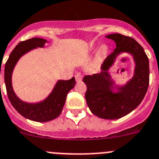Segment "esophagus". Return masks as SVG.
Returning <instances> with one entry per match:
<instances>
[{
    "label": "esophagus",
    "mask_w": 159,
    "mask_h": 159,
    "mask_svg": "<svg viewBox=\"0 0 159 159\" xmlns=\"http://www.w3.org/2000/svg\"><path fill=\"white\" fill-rule=\"evenodd\" d=\"M75 80H76L77 82H79V81H81V80H82V76L80 75H77L76 76H75Z\"/></svg>",
    "instance_id": "obj_1"
}]
</instances>
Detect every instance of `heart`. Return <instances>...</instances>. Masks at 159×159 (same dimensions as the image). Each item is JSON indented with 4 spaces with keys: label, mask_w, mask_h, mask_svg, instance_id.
Masks as SVG:
<instances>
[{
    "label": "heart",
    "mask_w": 159,
    "mask_h": 159,
    "mask_svg": "<svg viewBox=\"0 0 159 159\" xmlns=\"http://www.w3.org/2000/svg\"><path fill=\"white\" fill-rule=\"evenodd\" d=\"M92 49H94V47H92ZM108 52H109V47L106 44H102L98 48V53H97V57L98 58L103 57H105L107 54Z\"/></svg>",
    "instance_id": "heart-1"
}]
</instances>
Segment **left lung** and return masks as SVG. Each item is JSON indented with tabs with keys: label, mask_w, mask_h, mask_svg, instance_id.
Here are the masks:
<instances>
[{
	"label": "left lung",
	"mask_w": 159,
	"mask_h": 159,
	"mask_svg": "<svg viewBox=\"0 0 159 159\" xmlns=\"http://www.w3.org/2000/svg\"><path fill=\"white\" fill-rule=\"evenodd\" d=\"M116 43V49L103 61L101 72L86 75L85 99L91 112L106 120H116L127 115L142 102L149 84V61L143 47L131 37L119 33L106 35ZM127 52L135 62L133 77L123 86H117L108 70L117 57Z\"/></svg>",
	"instance_id": "left-lung-1"
}]
</instances>
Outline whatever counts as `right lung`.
Instances as JSON below:
<instances>
[{
	"instance_id": "1",
	"label": "right lung",
	"mask_w": 159,
	"mask_h": 159,
	"mask_svg": "<svg viewBox=\"0 0 159 159\" xmlns=\"http://www.w3.org/2000/svg\"><path fill=\"white\" fill-rule=\"evenodd\" d=\"M48 41L41 38H32L19 43L9 56L4 67V81L7 96L13 107L22 116L35 122H47L60 116L65 104L67 95L75 85V78L58 80L52 92L45 99L30 103L20 99L12 87V73L20 58L35 49L44 48Z\"/></svg>"
}]
</instances>
